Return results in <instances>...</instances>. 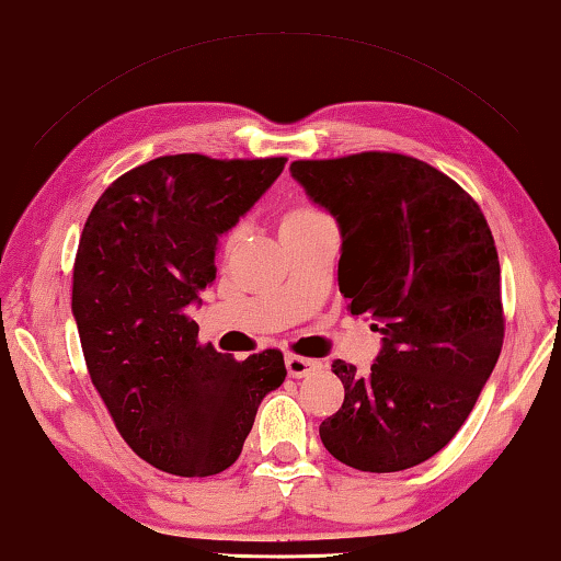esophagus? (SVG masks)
<instances>
[{
	"label": "esophagus",
	"instance_id": "esophagus-1",
	"mask_svg": "<svg viewBox=\"0 0 561 561\" xmlns=\"http://www.w3.org/2000/svg\"><path fill=\"white\" fill-rule=\"evenodd\" d=\"M320 363L318 360H310V357H302V355H286V367H288V375L290 378H302V375L313 373Z\"/></svg>",
	"mask_w": 561,
	"mask_h": 561
}]
</instances>
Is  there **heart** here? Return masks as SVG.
<instances>
[{"mask_svg": "<svg viewBox=\"0 0 561 561\" xmlns=\"http://www.w3.org/2000/svg\"><path fill=\"white\" fill-rule=\"evenodd\" d=\"M296 214H313V210H310V208H300V210H296Z\"/></svg>", "mask_w": 561, "mask_h": 561, "instance_id": "1", "label": "heart"}]
</instances>
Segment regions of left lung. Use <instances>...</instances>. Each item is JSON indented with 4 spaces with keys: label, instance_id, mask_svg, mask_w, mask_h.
<instances>
[{
    "label": "left lung",
    "instance_id": "8db88e82",
    "mask_svg": "<svg viewBox=\"0 0 561 561\" xmlns=\"http://www.w3.org/2000/svg\"><path fill=\"white\" fill-rule=\"evenodd\" d=\"M290 173L341 226L337 280L351 313L382 333L367 375L333 363L345 400L320 439L360 472L408 470L457 435L500 357L492 231L467 191L412 156L293 161Z\"/></svg>",
    "mask_w": 561,
    "mask_h": 561
}]
</instances>
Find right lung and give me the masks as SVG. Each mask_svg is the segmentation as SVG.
<instances>
[{
  "mask_svg": "<svg viewBox=\"0 0 561 561\" xmlns=\"http://www.w3.org/2000/svg\"><path fill=\"white\" fill-rule=\"evenodd\" d=\"M283 167V156H159L118 176L81 231L71 313L87 370L126 445L163 472L231 467L261 400L286 380L280 351L238 363L201 345L188 316L216 280L220 233Z\"/></svg>",
  "mask_w": 561,
  "mask_h": 561,
  "instance_id": "right-lung-1",
  "label": "right lung"
}]
</instances>
